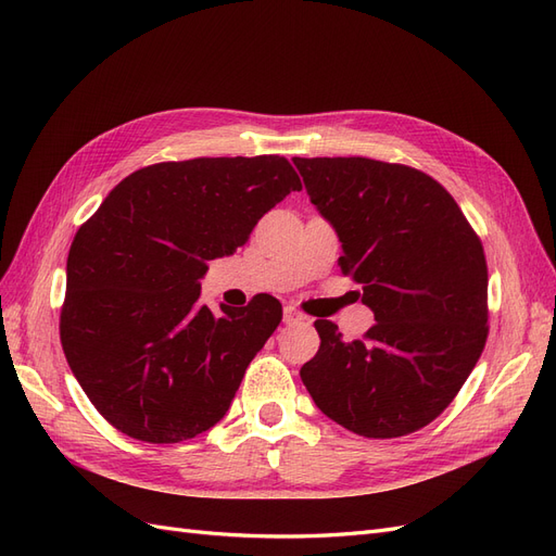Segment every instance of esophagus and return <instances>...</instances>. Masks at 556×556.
Masks as SVG:
<instances>
[{"label":"esophagus","instance_id":"obj_1","mask_svg":"<svg viewBox=\"0 0 556 556\" xmlns=\"http://www.w3.org/2000/svg\"><path fill=\"white\" fill-rule=\"evenodd\" d=\"M301 319H304V313H299L294 306H285V311H282L285 325H296V323H301Z\"/></svg>","mask_w":556,"mask_h":556}]
</instances>
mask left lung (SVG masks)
Listing matches in <instances>:
<instances>
[{
    "mask_svg": "<svg viewBox=\"0 0 556 556\" xmlns=\"http://www.w3.org/2000/svg\"><path fill=\"white\" fill-rule=\"evenodd\" d=\"M311 201L343 243L376 325L343 341L315 319L301 366L315 406L364 439H399L439 417L478 364L486 333V260L457 201L425 172L368 157H294Z\"/></svg>",
    "mask_w": 556,
    "mask_h": 556,
    "instance_id": "1",
    "label": "left lung"
}]
</instances>
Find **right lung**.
Wrapping results in <instances>:
<instances>
[{
	"instance_id": "add662e5",
	"label": "right lung",
	"mask_w": 556,
	"mask_h": 556,
	"mask_svg": "<svg viewBox=\"0 0 556 556\" xmlns=\"http://www.w3.org/2000/svg\"><path fill=\"white\" fill-rule=\"evenodd\" d=\"M294 190L301 180L280 155L160 162L117 182L80 225L60 341L109 425L143 443H180L225 417L282 306L257 294L213 313L199 304V278Z\"/></svg>"
}]
</instances>
